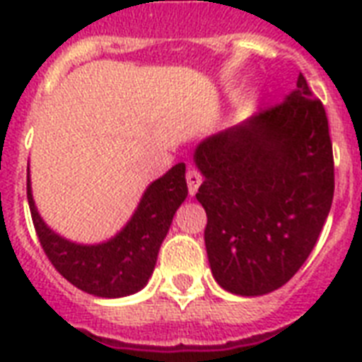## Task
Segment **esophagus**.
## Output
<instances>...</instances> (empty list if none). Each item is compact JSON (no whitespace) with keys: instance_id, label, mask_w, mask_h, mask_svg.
Masks as SVG:
<instances>
[{"instance_id":"esophagus-1","label":"esophagus","mask_w":362,"mask_h":362,"mask_svg":"<svg viewBox=\"0 0 362 362\" xmlns=\"http://www.w3.org/2000/svg\"><path fill=\"white\" fill-rule=\"evenodd\" d=\"M186 182H187V189H189V195H195L199 186H201V182H203V178H201V175H199L197 170L189 169L186 173Z\"/></svg>"}]
</instances>
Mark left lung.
<instances>
[{"mask_svg":"<svg viewBox=\"0 0 362 362\" xmlns=\"http://www.w3.org/2000/svg\"><path fill=\"white\" fill-rule=\"evenodd\" d=\"M204 176V244L226 291L259 297L291 280L320 238L334 195L323 105L298 75L281 103L204 139L193 153Z\"/></svg>","mask_w":362,"mask_h":362,"instance_id":"left-lung-1","label":"left lung"}]
</instances>
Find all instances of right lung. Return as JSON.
<instances>
[{
  "mask_svg": "<svg viewBox=\"0 0 362 362\" xmlns=\"http://www.w3.org/2000/svg\"><path fill=\"white\" fill-rule=\"evenodd\" d=\"M186 197V165L176 163L146 187L135 214L118 235L101 244H76L42 221L28 176L31 220L47 257L73 286L103 298L127 297L146 286L173 216Z\"/></svg>",
  "mask_w": 362,
  "mask_h": 362,
  "instance_id": "right-lung-1",
  "label": "right lung"
}]
</instances>
